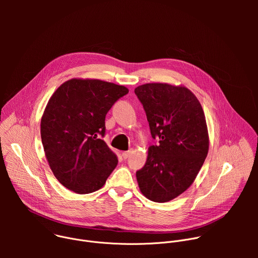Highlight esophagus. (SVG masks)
Masks as SVG:
<instances>
[{
	"instance_id": "1",
	"label": "esophagus",
	"mask_w": 258,
	"mask_h": 258,
	"mask_svg": "<svg viewBox=\"0 0 258 258\" xmlns=\"http://www.w3.org/2000/svg\"><path fill=\"white\" fill-rule=\"evenodd\" d=\"M132 152H133V150H128V151H124V152H122V157H123L124 159H127Z\"/></svg>"
}]
</instances>
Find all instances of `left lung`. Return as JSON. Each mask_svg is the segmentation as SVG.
<instances>
[{
    "instance_id": "left-lung-1",
    "label": "left lung",
    "mask_w": 258,
    "mask_h": 258,
    "mask_svg": "<svg viewBox=\"0 0 258 258\" xmlns=\"http://www.w3.org/2000/svg\"><path fill=\"white\" fill-rule=\"evenodd\" d=\"M158 140L149 147L137 180L145 197L167 202L185 192L196 178L208 153V132L202 106L185 87L146 84L135 89Z\"/></svg>"
}]
</instances>
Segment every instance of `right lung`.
Returning a JSON list of instances; mask_svg holds the SVG:
<instances>
[{"mask_svg":"<svg viewBox=\"0 0 258 258\" xmlns=\"http://www.w3.org/2000/svg\"><path fill=\"white\" fill-rule=\"evenodd\" d=\"M127 93L112 83L72 79L50 98L41 121L42 143L54 175L65 188L93 193L116 167L117 157L102 138L107 112Z\"/></svg>","mask_w":258,"mask_h":258,"instance_id":"add662e5","label":"right lung"}]
</instances>
